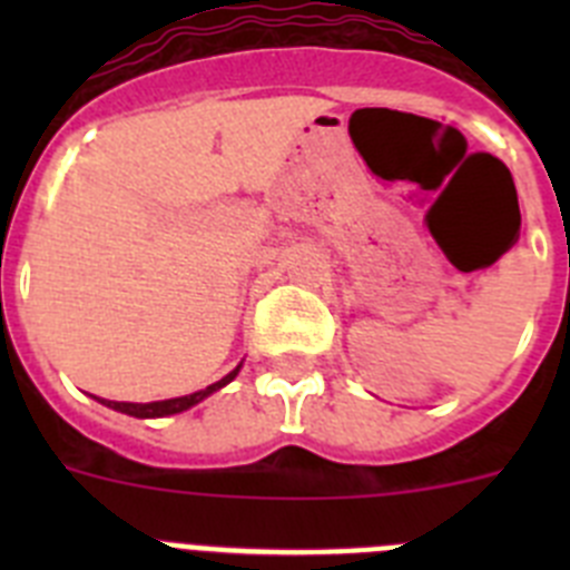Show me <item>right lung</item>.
I'll use <instances>...</instances> for the list:
<instances>
[{"label": "right lung", "instance_id": "add662e5", "mask_svg": "<svg viewBox=\"0 0 570 570\" xmlns=\"http://www.w3.org/2000/svg\"><path fill=\"white\" fill-rule=\"evenodd\" d=\"M239 365L230 371V374H225L223 380L214 382V385L203 387V391H194V394H185V396H176V400H163V402H110V400H99L102 405L114 407V411H119V414H128V416H136V420H156V416H170V414H183V411H188V407L199 405L203 400H208L210 394H216L219 387H225L228 382H234V376L239 374Z\"/></svg>", "mask_w": 570, "mask_h": 570}]
</instances>
